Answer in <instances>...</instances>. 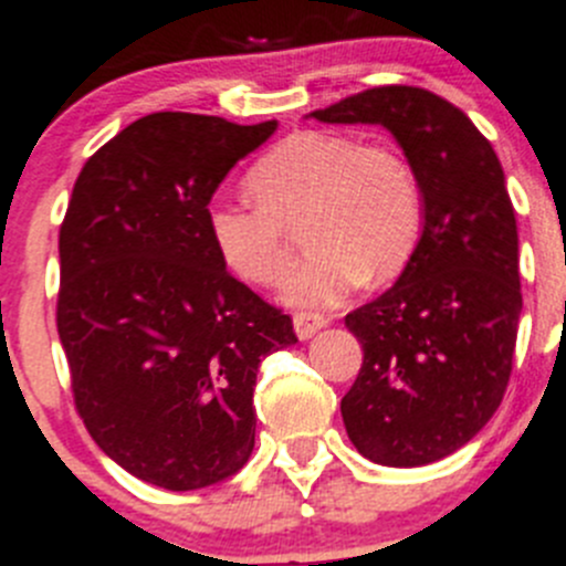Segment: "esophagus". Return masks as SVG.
<instances>
[{"mask_svg": "<svg viewBox=\"0 0 566 566\" xmlns=\"http://www.w3.org/2000/svg\"><path fill=\"white\" fill-rule=\"evenodd\" d=\"M293 325H295V334H298V339H312L319 328H325V325H328V317L319 315V312H298V315L293 317Z\"/></svg>", "mask_w": 566, "mask_h": 566, "instance_id": "34e87169", "label": "esophagus"}]
</instances>
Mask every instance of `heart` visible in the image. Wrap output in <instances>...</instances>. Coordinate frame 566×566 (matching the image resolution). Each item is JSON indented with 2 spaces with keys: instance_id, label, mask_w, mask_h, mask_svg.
Masks as SVG:
<instances>
[{
  "instance_id": "1",
  "label": "heart",
  "mask_w": 566,
  "mask_h": 566,
  "mask_svg": "<svg viewBox=\"0 0 566 566\" xmlns=\"http://www.w3.org/2000/svg\"><path fill=\"white\" fill-rule=\"evenodd\" d=\"M256 202L213 199L205 230L221 265L249 284L282 276L290 227L304 221L312 251L279 284L284 304L317 310L358 284L389 282L413 256L424 230V191L408 158L336 130H301L249 169Z\"/></svg>"
}]
</instances>
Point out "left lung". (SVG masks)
<instances>
[{"mask_svg":"<svg viewBox=\"0 0 566 566\" xmlns=\"http://www.w3.org/2000/svg\"><path fill=\"white\" fill-rule=\"evenodd\" d=\"M310 117L384 125L424 191V230L391 290L345 317L364 347L342 397L367 460L416 468L465 447L499 410L523 312L517 221L493 145L421 87H373Z\"/></svg>","mask_w":566,"mask_h":566,"instance_id":"obj_1","label":"left lung"}]
</instances>
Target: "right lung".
<instances>
[{
  "mask_svg": "<svg viewBox=\"0 0 566 566\" xmlns=\"http://www.w3.org/2000/svg\"><path fill=\"white\" fill-rule=\"evenodd\" d=\"M273 130L276 119L147 114L73 186L56 298L73 399L108 458L156 488H210L247 465L256 369L298 342L205 230L216 188Z\"/></svg>",
  "mask_w": 566,
  "mask_h": 566,
  "instance_id": "add662e5",
  "label": "right lung"
}]
</instances>
